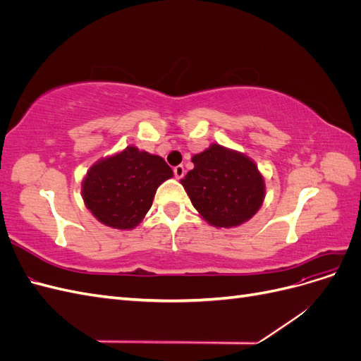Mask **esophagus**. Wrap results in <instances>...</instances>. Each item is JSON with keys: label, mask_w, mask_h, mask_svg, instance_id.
Masks as SVG:
<instances>
[{"label": "esophagus", "mask_w": 361, "mask_h": 361, "mask_svg": "<svg viewBox=\"0 0 361 361\" xmlns=\"http://www.w3.org/2000/svg\"><path fill=\"white\" fill-rule=\"evenodd\" d=\"M173 173H174V178L182 179L183 174H185V169H183V166H178V167L173 169Z\"/></svg>", "instance_id": "obj_1"}]
</instances>
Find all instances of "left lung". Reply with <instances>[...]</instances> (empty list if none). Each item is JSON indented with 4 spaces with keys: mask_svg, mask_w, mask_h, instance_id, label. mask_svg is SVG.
I'll return each mask as SVG.
<instances>
[{
    "mask_svg": "<svg viewBox=\"0 0 361 361\" xmlns=\"http://www.w3.org/2000/svg\"><path fill=\"white\" fill-rule=\"evenodd\" d=\"M191 161L194 169L180 183L204 221L214 227H236L260 209L265 180L253 159L214 143Z\"/></svg>",
    "mask_w": 361,
    "mask_h": 361,
    "instance_id": "8db88e82",
    "label": "left lung"
}]
</instances>
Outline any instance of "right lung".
<instances>
[{
	"label": "right lung",
	"instance_id": "1",
	"mask_svg": "<svg viewBox=\"0 0 361 361\" xmlns=\"http://www.w3.org/2000/svg\"><path fill=\"white\" fill-rule=\"evenodd\" d=\"M171 176V169L161 157L128 146L93 164L82 180L81 194L97 221L130 231L150 209L159 185Z\"/></svg>",
	"mask_w": 361,
	"mask_h": 361
}]
</instances>
